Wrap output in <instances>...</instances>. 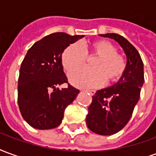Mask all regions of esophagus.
I'll use <instances>...</instances> for the list:
<instances>
[{"instance_id":"1","label":"esophagus","mask_w":156,"mask_h":156,"mask_svg":"<svg viewBox=\"0 0 156 156\" xmlns=\"http://www.w3.org/2000/svg\"><path fill=\"white\" fill-rule=\"evenodd\" d=\"M86 92H89L91 95H94L95 94V90H87Z\"/></svg>"}]
</instances>
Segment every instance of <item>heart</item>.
Here are the masks:
<instances>
[{
	"instance_id": "b5f03b06",
	"label": "heart",
	"mask_w": 156,
	"mask_h": 156,
	"mask_svg": "<svg viewBox=\"0 0 156 156\" xmlns=\"http://www.w3.org/2000/svg\"><path fill=\"white\" fill-rule=\"evenodd\" d=\"M97 56L90 68H79L69 74V80L74 86L81 88H92L101 86L106 81L111 83L122 76L126 63L122 55L117 53L112 43L100 40L92 42L89 47L80 43H72L65 49L61 55V61L67 71L85 64L86 57Z\"/></svg>"
}]
</instances>
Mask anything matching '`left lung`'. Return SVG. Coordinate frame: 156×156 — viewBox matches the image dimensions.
I'll return each mask as SVG.
<instances>
[{
  "label": "left lung",
  "mask_w": 156,
  "mask_h": 156,
  "mask_svg": "<svg viewBox=\"0 0 156 156\" xmlns=\"http://www.w3.org/2000/svg\"><path fill=\"white\" fill-rule=\"evenodd\" d=\"M115 40L126 55L125 72L113 86L98 90L88 108L86 125L101 136H111L125 127L132 115L144 84V66L138 51L123 36L115 33L100 35Z\"/></svg>",
  "instance_id": "8db88e82"
}]
</instances>
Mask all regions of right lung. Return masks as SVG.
<instances>
[{
    "instance_id": "right-lung-1",
    "label": "right lung",
    "mask_w": 156,
    "mask_h": 156,
    "mask_svg": "<svg viewBox=\"0 0 156 156\" xmlns=\"http://www.w3.org/2000/svg\"><path fill=\"white\" fill-rule=\"evenodd\" d=\"M85 36H70L56 32L36 42L20 65L18 80V105L23 119L38 129L60 126L67 105L79 94V90L67 83L61 55L67 46Z\"/></svg>"
}]
</instances>
